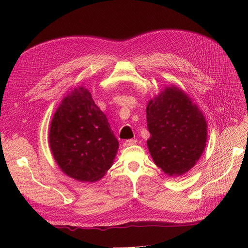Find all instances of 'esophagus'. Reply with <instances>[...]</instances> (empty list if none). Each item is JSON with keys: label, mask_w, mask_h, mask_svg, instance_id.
<instances>
[{"label": "esophagus", "mask_w": 248, "mask_h": 248, "mask_svg": "<svg viewBox=\"0 0 248 248\" xmlns=\"http://www.w3.org/2000/svg\"><path fill=\"white\" fill-rule=\"evenodd\" d=\"M137 142V140H126L124 141V147H129V146H133Z\"/></svg>", "instance_id": "esophagus-1"}]
</instances>
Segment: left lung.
Masks as SVG:
<instances>
[{
	"instance_id": "8db88e82",
	"label": "left lung",
	"mask_w": 248,
	"mask_h": 248,
	"mask_svg": "<svg viewBox=\"0 0 248 248\" xmlns=\"http://www.w3.org/2000/svg\"><path fill=\"white\" fill-rule=\"evenodd\" d=\"M147 145L153 161L170 177L196 165L207 140V123L192 98L176 85L166 86L149 100Z\"/></svg>"
}]
</instances>
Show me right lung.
Here are the masks:
<instances>
[{"instance_id":"right-lung-1","label":"right lung","mask_w":248,"mask_h":248,"mask_svg":"<svg viewBox=\"0 0 248 248\" xmlns=\"http://www.w3.org/2000/svg\"><path fill=\"white\" fill-rule=\"evenodd\" d=\"M49 147L68 177L93 183L107 174L119 150L106 114L84 84L64 96L49 127Z\"/></svg>"}]
</instances>
